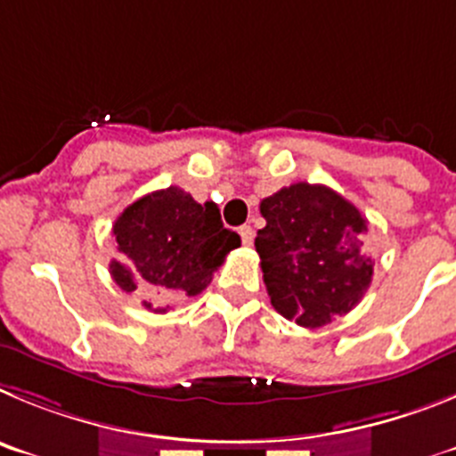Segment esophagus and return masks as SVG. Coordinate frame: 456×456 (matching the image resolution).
<instances>
[{"label": "esophagus", "mask_w": 456, "mask_h": 456, "mask_svg": "<svg viewBox=\"0 0 456 456\" xmlns=\"http://www.w3.org/2000/svg\"><path fill=\"white\" fill-rule=\"evenodd\" d=\"M238 233H240V240H243L245 245H252L254 243V229L249 227V224H243V227L238 229Z\"/></svg>", "instance_id": "34e87169"}]
</instances>
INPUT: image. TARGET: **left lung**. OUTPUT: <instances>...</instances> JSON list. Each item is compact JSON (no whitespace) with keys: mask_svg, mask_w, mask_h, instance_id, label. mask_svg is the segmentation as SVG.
Instances as JSON below:
<instances>
[{"mask_svg":"<svg viewBox=\"0 0 456 456\" xmlns=\"http://www.w3.org/2000/svg\"><path fill=\"white\" fill-rule=\"evenodd\" d=\"M256 248L270 302L299 327H322L359 305L372 281L366 216L331 188L299 182L261 202Z\"/></svg>","mask_w":456,"mask_h":456,"instance_id":"1","label":"left lung"}]
</instances>
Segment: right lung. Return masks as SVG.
Masks as SVG:
<instances>
[{"label":"right lung","mask_w":456,"mask_h":456,"mask_svg":"<svg viewBox=\"0 0 456 456\" xmlns=\"http://www.w3.org/2000/svg\"><path fill=\"white\" fill-rule=\"evenodd\" d=\"M118 252L125 264L110 261V277L125 293L145 289L161 297H195L211 284L224 256L240 245L236 232L224 229L218 207L198 204L177 186L136 200L113 224ZM154 309L151 302H142Z\"/></svg>","instance_id":"right-lung-1"}]
</instances>
